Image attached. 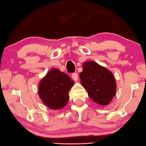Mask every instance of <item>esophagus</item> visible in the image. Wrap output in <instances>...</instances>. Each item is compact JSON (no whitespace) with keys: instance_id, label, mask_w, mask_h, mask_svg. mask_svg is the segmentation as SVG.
<instances>
[{"instance_id":"esophagus-1","label":"esophagus","mask_w":146,"mask_h":146,"mask_svg":"<svg viewBox=\"0 0 146 146\" xmlns=\"http://www.w3.org/2000/svg\"><path fill=\"white\" fill-rule=\"evenodd\" d=\"M72 79L74 80L75 81H77V80H78V74L76 73V72H74V73H73L72 74Z\"/></svg>"}]
</instances>
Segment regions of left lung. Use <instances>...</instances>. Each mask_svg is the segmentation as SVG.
<instances>
[{"instance_id": "1", "label": "left lung", "mask_w": 146, "mask_h": 146, "mask_svg": "<svg viewBox=\"0 0 146 146\" xmlns=\"http://www.w3.org/2000/svg\"><path fill=\"white\" fill-rule=\"evenodd\" d=\"M79 76L81 85L87 90L88 96L97 104L106 106L115 96L116 82L113 75L108 69L97 62H84Z\"/></svg>"}]
</instances>
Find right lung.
<instances>
[{
	"instance_id": "1",
	"label": "right lung",
	"mask_w": 146,
	"mask_h": 146,
	"mask_svg": "<svg viewBox=\"0 0 146 146\" xmlns=\"http://www.w3.org/2000/svg\"><path fill=\"white\" fill-rule=\"evenodd\" d=\"M74 81L66 74L54 68L46 74L39 85V96L48 108L61 109L69 100L68 92Z\"/></svg>"
}]
</instances>
